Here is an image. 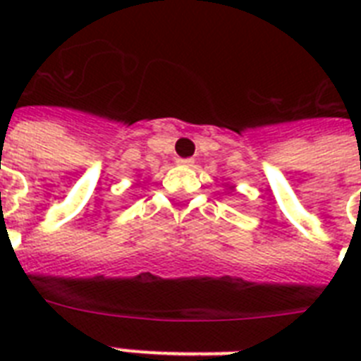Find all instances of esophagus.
Here are the masks:
<instances>
[{"label": "esophagus", "instance_id": "obj_1", "mask_svg": "<svg viewBox=\"0 0 361 361\" xmlns=\"http://www.w3.org/2000/svg\"><path fill=\"white\" fill-rule=\"evenodd\" d=\"M192 163H195V161H192L191 157L178 159V164H181V166H192Z\"/></svg>", "mask_w": 361, "mask_h": 361}]
</instances>
